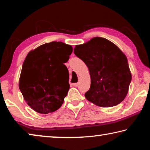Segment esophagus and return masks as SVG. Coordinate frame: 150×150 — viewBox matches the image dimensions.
Listing matches in <instances>:
<instances>
[{
    "mask_svg": "<svg viewBox=\"0 0 150 150\" xmlns=\"http://www.w3.org/2000/svg\"><path fill=\"white\" fill-rule=\"evenodd\" d=\"M79 85V82L78 83H73V84H72V85L74 86V87H78Z\"/></svg>",
    "mask_w": 150,
    "mask_h": 150,
    "instance_id": "1",
    "label": "esophagus"
}]
</instances>
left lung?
<instances>
[{
  "mask_svg": "<svg viewBox=\"0 0 150 150\" xmlns=\"http://www.w3.org/2000/svg\"><path fill=\"white\" fill-rule=\"evenodd\" d=\"M74 54L88 68L91 87L85 96L101 107L120 104L128 92L131 72L125 54L107 39L95 37L75 45Z\"/></svg>",
  "mask_w": 150,
  "mask_h": 150,
  "instance_id": "8db88e82",
  "label": "left lung"
}]
</instances>
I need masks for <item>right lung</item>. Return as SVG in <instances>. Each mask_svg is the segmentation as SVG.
Masks as SVG:
<instances>
[{"label":"right lung","instance_id":"1","mask_svg":"<svg viewBox=\"0 0 150 150\" xmlns=\"http://www.w3.org/2000/svg\"><path fill=\"white\" fill-rule=\"evenodd\" d=\"M71 45L52 42L30 51L22 67L19 88L33 110L48 114L62 106L69 89V71L64 63Z\"/></svg>","mask_w":150,"mask_h":150}]
</instances>
